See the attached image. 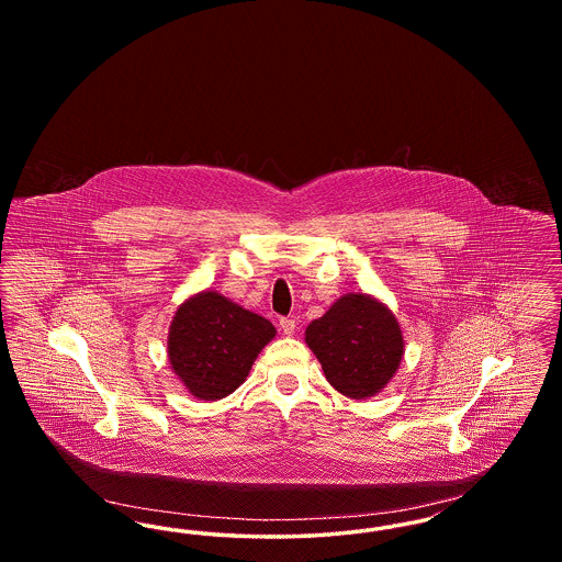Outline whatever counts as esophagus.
I'll return each instance as SVG.
<instances>
[{"label":"esophagus","instance_id":"esophagus-1","mask_svg":"<svg viewBox=\"0 0 562 562\" xmlns=\"http://www.w3.org/2000/svg\"><path fill=\"white\" fill-rule=\"evenodd\" d=\"M280 328H282V333L284 335H294V330H296V321H293V318H282L280 321Z\"/></svg>","mask_w":562,"mask_h":562}]
</instances>
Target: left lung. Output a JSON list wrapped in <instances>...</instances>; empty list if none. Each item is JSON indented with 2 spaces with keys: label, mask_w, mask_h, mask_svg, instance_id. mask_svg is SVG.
Listing matches in <instances>:
<instances>
[{
  "label": "left lung",
  "mask_w": 562,
  "mask_h": 562,
  "mask_svg": "<svg viewBox=\"0 0 562 562\" xmlns=\"http://www.w3.org/2000/svg\"><path fill=\"white\" fill-rule=\"evenodd\" d=\"M305 344L328 383L344 396L367 401L398 371L404 356L402 328L394 312L373 294L339 296L305 328Z\"/></svg>",
  "instance_id": "8db88e82"
}]
</instances>
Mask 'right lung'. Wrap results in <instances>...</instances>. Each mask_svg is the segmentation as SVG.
<instances>
[{
  "label": "right lung",
  "mask_w": 562,
  "mask_h": 562,
  "mask_svg": "<svg viewBox=\"0 0 562 562\" xmlns=\"http://www.w3.org/2000/svg\"><path fill=\"white\" fill-rule=\"evenodd\" d=\"M276 337V326L216 291L186 299L168 328L172 373L200 401H221L236 392L252 362Z\"/></svg>",
  "instance_id": "add662e5"
}]
</instances>
